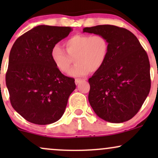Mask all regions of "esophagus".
<instances>
[{
	"instance_id": "obj_1",
	"label": "esophagus",
	"mask_w": 158,
	"mask_h": 158,
	"mask_svg": "<svg viewBox=\"0 0 158 158\" xmlns=\"http://www.w3.org/2000/svg\"><path fill=\"white\" fill-rule=\"evenodd\" d=\"M85 81V80H84V79H75V83H76V84H77V85H78V84H79V83L80 82V81Z\"/></svg>"
}]
</instances>
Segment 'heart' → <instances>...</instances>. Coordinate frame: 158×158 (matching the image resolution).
Segmentation results:
<instances>
[{
    "label": "heart",
    "mask_w": 158,
    "mask_h": 158,
    "mask_svg": "<svg viewBox=\"0 0 158 158\" xmlns=\"http://www.w3.org/2000/svg\"><path fill=\"white\" fill-rule=\"evenodd\" d=\"M66 52L59 45L51 50V59L56 68L61 73H68L73 59L76 64L70 70L73 77H85L91 71L99 70L107 60L110 43L105 35L77 34L67 39L64 42Z\"/></svg>",
    "instance_id": "heart-1"
}]
</instances>
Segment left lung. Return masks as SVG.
I'll use <instances>...</instances> for the list:
<instances>
[{
	"label": "left lung",
	"mask_w": 158,
	"mask_h": 158,
	"mask_svg": "<svg viewBox=\"0 0 158 158\" xmlns=\"http://www.w3.org/2000/svg\"><path fill=\"white\" fill-rule=\"evenodd\" d=\"M83 32L105 35L110 50L104 65L88 79V100L97 115L119 123L135 117L151 88L146 50L129 30L114 25L85 27Z\"/></svg>",
	"instance_id": "left-lung-1"
}]
</instances>
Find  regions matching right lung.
Masks as SVG:
<instances>
[{"label": "right lung", "instance_id": "add662e5", "mask_svg": "<svg viewBox=\"0 0 158 158\" xmlns=\"http://www.w3.org/2000/svg\"><path fill=\"white\" fill-rule=\"evenodd\" d=\"M72 30L70 27L39 25L12 45L6 85L12 108L29 122L51 124L64 114L75 80L56 68L50 53Z\"/></svg>", "mask_w": 158, "mask_h": 158}]
</instances>
